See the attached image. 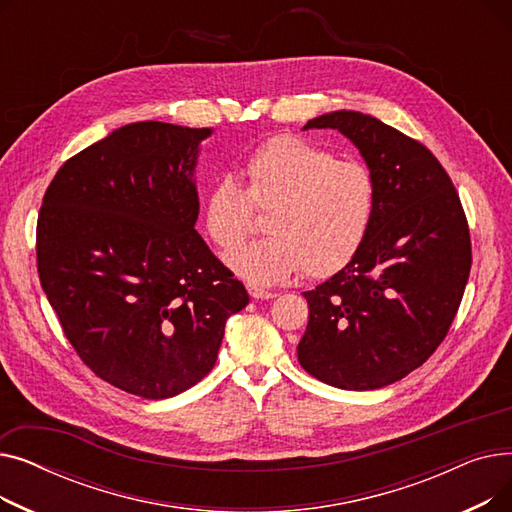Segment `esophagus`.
Instances as JSON below:
<instances>
[{
  "label": "esophagus",
  "mask_w": 512,
  "mask_h": 512,
  "mask_svg": "<svg viewBox=\"0 0 512 512\" xmlns=\"http://www.w3.org/2000/svg\"><path fill=\"white\" fill-rule=\"evenodd\" d=\"M249 294L255 301H270V299L276 297L272 290H263V288H257V286H249Z\"/></svg>",
  "instance_id": "34e87169"
}]
</instances>
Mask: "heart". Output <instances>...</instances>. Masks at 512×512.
Wrapping results in <instances>:
<instances>
[{
  "instance_id": "obj_1",
  "label": "heart",
  "mask_w": 512,
  "mask_h": 512,
  "mask_svg": "<svg viewBox=\"0 0 512 512\" xmlns=\"http://www.w3.org/2000/svg\"><path fill=\"white\" fill-rule=\"evenodd\" d=\"M247 191L234 176L215 180L203 201L207 236L232 249L251 228L253 205L265 213L267 236L226 255L230 270L251 286H272L301 267L307 276L336 274L361 249L375 209L371 172L336 159L294 134H276L247 159Z\"/></svg>"
}]
</instances>
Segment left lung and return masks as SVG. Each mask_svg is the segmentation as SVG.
<instances>
[{
    "label": "left lung",
    "mask_w": 512,
    "mask_h": 512,
    "mask_svg": "<svg viewBox=\"0 0 512 512\" xmlns=\"http://www.w3.org/2000/svg\"><path fill=\"white\" fill-rule=\"evenodd\" d=\"M309 128L353 141L375 182V209L357 255L303 292L299 363L334 388H384L434 355L459 311L471 272L465 211L436 155L382 120L340 110Z\"/></svg>",
    "instance_id": "obj_1"
}]
</instances>
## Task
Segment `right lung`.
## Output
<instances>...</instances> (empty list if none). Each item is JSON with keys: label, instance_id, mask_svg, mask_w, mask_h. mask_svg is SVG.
I'll list each match as a JSON object with an SVG mask.
<instances>
[{"label": "right lung", "instance_id": "obj_1", "mask_svg": "<svg viewBox=\"0 0 512 512\" xmlns=\"http://www.w3.org/2000/svg\"><path fill=\"white\" fill-rule=\"evenodd\" d=\"M209 134L126 124L70 157L39 211V280L66 338L97 378L149 400L201 382L249 305L195 230Z\"/></svg>", "mask_w": 512, "mask_h": 512}]
</instances>
